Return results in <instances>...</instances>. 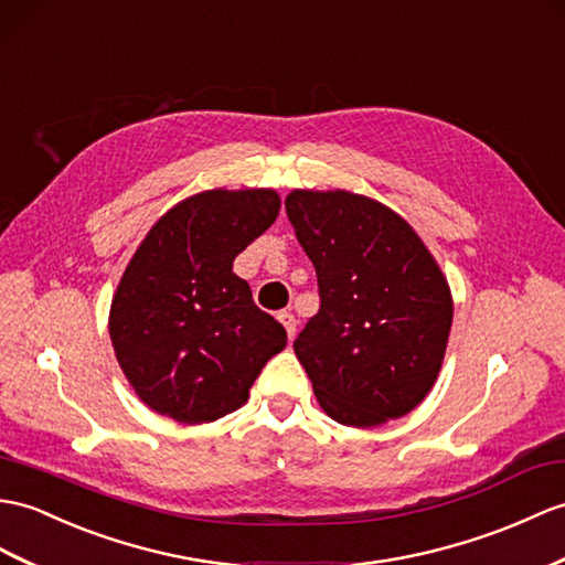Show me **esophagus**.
<instances>
[{
  "label": "esophagus",
  "mask_w": 565,
  "mask_h": 565,
  "mask_svg": "<svg viewBox=\"0 0 565 565\" xmlns=\"http://www.w3.org/2000/svg\"><path fill=\"white\" fill-rule=\"evenodd\" d=\"M279 322L286 327V334H288V339H294L296 337V318H294V312H288V310H281L279 315Z\"/></svg>",
  "instance_id": "obj_1"
}]
</instances>
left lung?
<instances>
[{
	"label": "left lung",
	"mask_w": 565,
	"mask_h": 565,
	"mask_svg": "<svg viewBox=\"0 0 565 565\" xmlns=\"http://www.w3.org/2000/svg\"><path fill=\"white\" fill-rule=\"evenodd\" d=\"M286 214L318 271L320 310L294 351L337 424L409 414L440 373L452 327L448 279L399 214L347 190H294Z\"/></svg>",
	"instance_id": "obj_1"
}]
</instances>
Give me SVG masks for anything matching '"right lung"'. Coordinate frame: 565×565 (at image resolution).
Here are the masks:
<instances>
[{
  "mask_svg": "<svg viewBox=\"0 0 565 565\" xmlns=\"http://www.w3.org/2000/svg\"><path fill=\"white\" fill-rule=\"evenodd\" d=\"M274 190H206L153 223L110 306L117 363L137 397L180 424H209L247 402L286 347L233 259L279 216Z\"/></svg>",
  "mask_w": 565,
  "mask_h": 565,
  "instance_id": "obj_1",
  "label": "right lung"
}]
</instances>
